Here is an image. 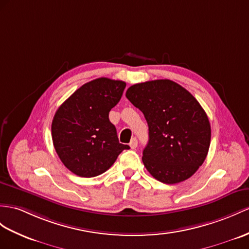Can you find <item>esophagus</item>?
<instances>
[{
  "label": "esophagus",
  "mask_w": 249,
  "mask_h": 249,
  "mask_svg": "<svg viewBox=\"0 0 249 249\" xmlns=\"http://www.w3.org/2000/svg\"><path fill=\"white\" fill-rule=\"evenodd\" d=\"M130 147H131V149H136V147H137V144H138V142H137V139L135 138V137H133L132 139H131V142H130Z\"/></svg>",
  "instance_id": "34e87169"
}]
</instances>
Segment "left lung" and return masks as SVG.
<instances>
[{
    "label": "left lung",
    "instance_id": "left-lung-1",
    "mask_svg": "<svg viewBox=\"0 0 249 249\" xmlns=\"http://www.w3.org/2000/svg\"><path fill=\"white\" fill-rule=\"evenodd\" d=\"M125 97L148 123L142 162L150 174L169 185L192 177L207 156L211 138L207 114L198 101L168 79L134 84Z\"/></svg>",
    "mask_w": 249,
    "mask_h": 249
}]
</instances>
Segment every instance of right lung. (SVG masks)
Listing matches in <instances>:
<instances>
[{
  "label": "right lung",
  "mask_w": 249,
  "mask_h": 249,
  "mask_svg": "<svg viewBox=\"0 0 249 249\" xmlns=\"http://www.w3.org/2000/svg\"><path fill=\"white\" fill-rule=\"evenodd\" d=\"M125 82L98 78L79 88L59 107L52 123L54 150L63 165L81 178L106 172L128 144L120 143L108 119Z\"/></svg>",
  "instance_id": "obj_1"
}]
</instances>
